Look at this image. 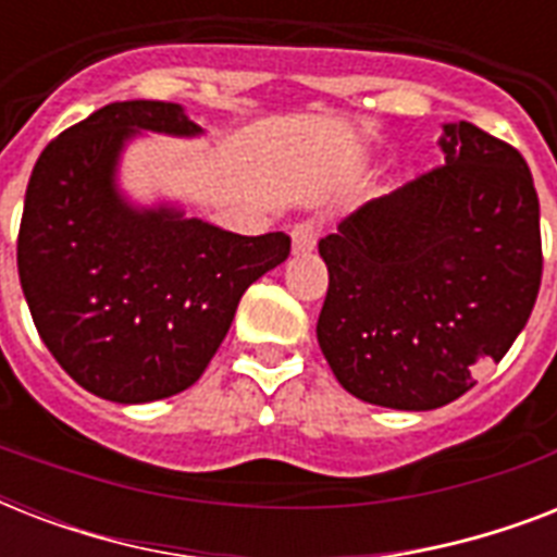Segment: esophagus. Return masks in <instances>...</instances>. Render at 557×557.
<instances>
[{"mask_svg": "<svg viewBox=\"0 0 557 557\" xmlns=\"http://www.w3.org/2000/svg\"><path fill=\"white\" fill-rule=\"evenodd\" d=\"M318 234H321V225L314 219H304L292 227V253H309L314 251L318 245Z\"/></svg>", "mask_w": 557, "mask_h": 557, "instance_id": "34e87169", "label": "esophagus"}]
</instances>
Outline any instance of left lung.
Masks as SVG:
<instances>
[{
    "label": "left lung",
    "instance_id": "obj_1",
    "mask_svg": "<svg viewBox=\"0 0 557 557\" xmlns=\"http://www.w3.org/2000/svg\"><path fill=\"white\" fill-rule=\"evenodd\" d=\"M445 168L367 201L321 239L318 344L341 387L436 410L527 326L541 288V208L527 161L468 121L442 124Z\"/></svg>",
    "mask_w": 557,
    "mask_h": 557
}]
</instances>
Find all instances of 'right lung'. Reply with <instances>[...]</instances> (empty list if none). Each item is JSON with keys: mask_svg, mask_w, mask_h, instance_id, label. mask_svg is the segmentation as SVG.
Here are the masks:
<instances>
[{"mask_svg": "<svg viewBox=\"0 0 557 557\" xmlns=\"http://www.w3.org/2000/svg\"><path fill=\"white\" fill-rule=\"evenodd\" d=\"M199 138L185 107L117 100L48 144L22 210L16 265L48 352L83 389L147 405L216 356L239 297L288 257L286 234L239 236L178 201H133L121 161L138 135Z\"/></svg>", "mask_w": 557, "mask_h": 557, "instance_id": "add662e5", "label": "right lung"}]
</instances>
